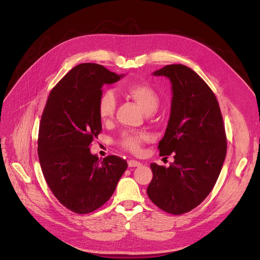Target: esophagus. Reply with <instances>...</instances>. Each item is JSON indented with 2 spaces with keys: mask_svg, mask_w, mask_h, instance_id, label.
<instances>
[{
  "mask_svg": "<svg viewBox=\"0 0 260 260\" xmlns=\"http://www.w3.org/2000/svg\"><path fill=\"white\" fill-rule=\"evenodd\" d=\"M127 165L129 168H137V167L141 166V163L139 161H136V160H129L127 162Z\"/></svg>",
  "mask_w": 260,
  "mask_h": 260,
  "instance_id": "obj_1",
  "label": "esophagus"
}]
</instances>
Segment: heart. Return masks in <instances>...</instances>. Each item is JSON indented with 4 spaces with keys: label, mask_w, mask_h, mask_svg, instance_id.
Here are the masks:
<instances>
[{
    "label": "heart",
    "mask_w": 260,
    "mask_h": 260,
    "mask_svg": "<svg viewBox=\"0 0 260 260\" xmlns=\"http://www.w3.org/2000/svg\"><path fill=\"white\" fill-rule=\"evenodd\" d=\"M124 93L129 99L137 104L141 111L148 115L154 113L159 105V95L156 90L147 84L133 83L124 87ZM117 99L112 90H104L97 104V111L102 121L111 120L116 111ZM146 136L144 134H132L126 133L122 136L120 144L133 153L139 152L142 142L145 140Z\"/></svg>",
    "instance_id": "1"
}]
</instances>
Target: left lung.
Returning <instances> with one entry per match:
<instances>
[{"label": "left lung", "instance_id": "8db88e82", "mask_svg": "<svg viewBox=\"0 0 260 260\" xmlns=\"http://www.w3.org/2000/svg\"><path fill=\"white\" fill-rule=\"evenodd\" d=\"M172 84L171 113L159 142L160 156L174 154L169 168L151 163L153 179L146 193L158 208L180 215L207 198L220 174L226 137L215 94L193 70L166 65L153 73Z\"/></svg>", "mask_w": 260, "mask_h": 260}]
</instances>
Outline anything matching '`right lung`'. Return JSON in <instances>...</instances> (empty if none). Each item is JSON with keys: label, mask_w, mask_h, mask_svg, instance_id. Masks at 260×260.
I'll list each match as a JSON object with an SVG mask.
<instances>
[{"label": "right lung", "mask_w": 260, "mask_h": 260, "mask_svg": "<svg viewBox=\"0 0 260 260\" xmlns=\"http://www.w3.org/2000/svg\"><path fill=\"white\" fill-rule=\"evenodd\" d=\"M124 76L95 63L77 65L52 88L41 118L38 154L44 178L54 197L77 214L102 207L127 169L122 158L101 160L89 149L102 131L101 88Z\"/></svg>", "instance_id": "add662e5"}]
</instances>
